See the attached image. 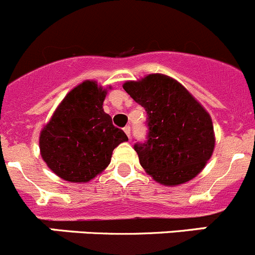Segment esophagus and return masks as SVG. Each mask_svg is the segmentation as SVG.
Returning a JSON list of instances; mask_svg holds the SVG:
<instances>
[{"mask_svg":"<svg viewBox=\"0 0 255 255\" xmlns=\"http://www.w3.org/2000/svg\"><path fill=\"white\" fill-rule=\"evenodd\" d=\"M123 129H125L126 134H127L128 138H129V135H130V127H129V126H126V127L123 128Z\"/></svg>","mask_w":255,"mask_h":255,"instance_id":"34e87169","label":"esophagus"}]
</instances>
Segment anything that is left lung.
I'll use <instances>...</instances> for the list:
<instances>
[{
    "mask_svg": "<svg viewBox=\"0 0 255 255\" xmlns=\"http://www.w3.org/2000/svg\"><path fill=\"white\" fill-rule=\"evenodd\" d=\"M123 88L147 113L146 139L133 146L142 167L168 186L194 178L215 146L208 112L180 83L161 74Z\"/></svg>",
    "mask_w": 255,
    "mask_h": 255,
    "instance_id": "obj_1",
    "label": "left lung"
}]
</instances>
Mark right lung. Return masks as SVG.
Masks as SVG:
<instances>
[{"label": "right lung", "mask_w": 255, "mask_h": 255, "mask_svg": "<svg viewBox=\"0 0 255 255\" xmlns=\"http://www.w3.org/2000/svg\"><path fill=\"white\" fill-rule=\"evenodd\" d=\"M107 92L95 82L74 88L40 134L41 156L71 182H88L111 162L112 152L128 137L103 111Z\"/></svg>", "instance_id": "obj_1"}]
</instances>
